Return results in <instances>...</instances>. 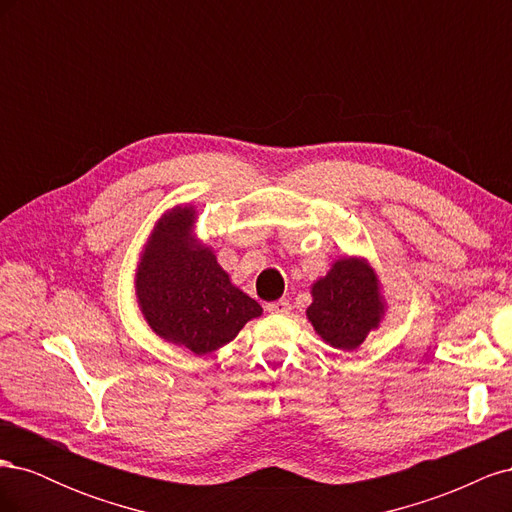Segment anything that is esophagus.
<instances>
[{"instance_id":"esophagus-1","label":"esophagus","mask_w":512,"mask_h":512,"mask_svg":"<svg viewBox=\"0 0 512 512\" xmlns=\"http://www.w3.org/2000/svg\"><path fill=\"white\" fill-rule=\"evenodd\" d=\"M267 309H269L271 314H288L290 309H292V305H290V301L280 299V301H273V303H269V305H267Z\"/></svg>"}]
</instances>
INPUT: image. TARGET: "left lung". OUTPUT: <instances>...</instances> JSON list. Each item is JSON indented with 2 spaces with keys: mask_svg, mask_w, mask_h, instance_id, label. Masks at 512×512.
Listing matches in <instances>:
<instances>
[{
  "mask_svg": "<svg viewBox=\"0 0 512 512\" xmlns=\"http://www.w3.org/2000/svg\"><path fill=\"white\" fill-rule=\"evenodd\" d=\"M307 318L316 333L339 350L359 348L384 314L378 277L365 260L339 258L312 286Z\"/></svg>",
  "mask_w": 512,
  "mask_h": 512,
  "instance_id": "obj_1",
  "label": "left lung"
}]
</instances>
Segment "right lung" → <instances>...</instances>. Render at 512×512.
Here are the masks:
<instances>
[{
    "label": "right lung",
    "mask_w": 512,
    "mask_h": 512,
    "mask_svg": "<svg viewBox=\"0 0 512 512\" xmlns=\"http://www.w3.org/2000/svg\"><path fill=\"white\" fill-rule=\"evenodd\" d=\"M194 220L192 207L160 220L136 273V294L153 333L194 354H209L235 339L262 307L232 286L215 254L194 239Z\"/></svg>",
    "instance_id": "obj_1"
}]
</instances>
